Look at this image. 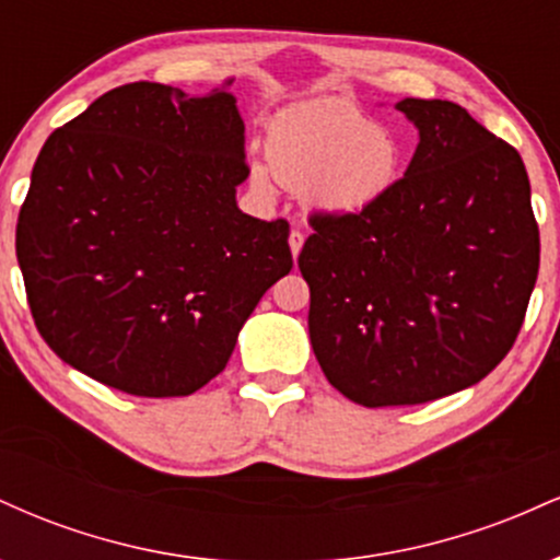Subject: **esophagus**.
I'll use <instances>...</instances> for the list:
<instances>
[{
    "label": "esophagus",
    "instance_id": "esophagus-1",
    "mask_svg": "<svg viewBox=\"0 0 560 560\" xmlns=\"http://www.w3.org/2000/svg\"><path fill=\"white\" fill-rule=\"evenodd\" d=\"M302 244H305V234H302L300 229H292V234H289V249H292V258H298Z\"/></svg>",
    "mask_w": 560,
    "mask_h": 560
}]
</instances>
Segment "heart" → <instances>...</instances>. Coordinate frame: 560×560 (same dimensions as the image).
Wrapping results in <instances>:
<instances>
[{
  "label": "heart",
  "instance_id": "heart-1",
  "mask_svg": "<svg viewBox=\"0 0 560 560\" xmlns=\"http://www.w3.org/2000/svg\"><path fill=\"white\" fill-rule=\"evenodd\" d=\"M266 155L281 184L305 191L307 202L331 218L361 215L382 202L402 165L395 133L347 102H320L279 118ZM249 182L258 191L271 189L266 165H249Z\"/></svg>",
  "mask_w": 560,
  "mask_h": 560
}]
</instances>
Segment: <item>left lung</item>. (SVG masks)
Wrapping results in <instances>:
<instances>
[{"mask_svg": "<svg viewBox=\"0 0 560 560\" xmlns=\"http://www.w3.org/2000/svg\"><path fill=\"white\" fill-rule=\"evenodd\" d=\"M419 147L382 202L311 215L298 266L331 387L365 408L477 384L522 331L539 229L522 155L447 100L405 96Z\"/></svg>", "mask_w": 560, "mask_h": 560, "instance_id": "8db88e82", "label": "left lung"}]
</instances>
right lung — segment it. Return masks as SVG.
Listing matches in <instances>:
<instances>
[{"label": "right lung", "mask_w": 560, "mask_h": 560, "mask_svg": "<svg viewBox=\"0 0 560 560\" xmlns=\"http://www.w3.org/2000/svg\"><path fill=\"white\" fill-rule=\"evenodd\" d=\"M229 86L113 89L57 128L31 173L15 253L36 329L68 365L128 395L205 387L292 271L284 218L236 208L249 168Z\"/></svg>", "instance_id": "obj_1"}]
</instances>
